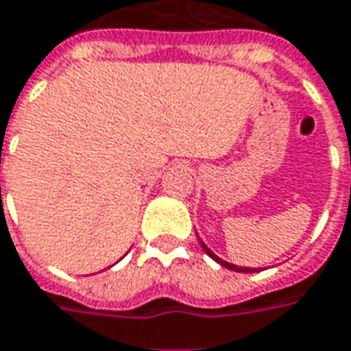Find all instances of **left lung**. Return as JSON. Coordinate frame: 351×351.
I'll return each mask as SVG.
<instances>
[{
    "label": "left lung",
    "mask_w": 351,
    "mask_h": 351,
    "mask_svg": "<svg viewBox=\"0 0 351 351\" xmlns=\"http://www.w3.org/2000/svg\"><path fill=\"white\" fill-rule=\"evenodd\" d=\"M199 244H202V247H204V252H206L207 256L211 257L213 261H217L219 265H223L225 269H230V271H234V273H257V271H261V269H254V267H238V265H232V263H228V261H225V259H221L219 256H215L209 247H207V244L199 238Z\"/></svg>",
    "instance_id": "1"
}]
</instances>
